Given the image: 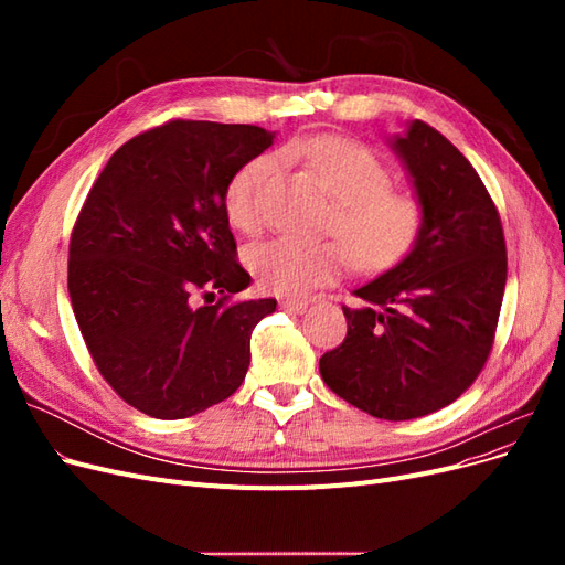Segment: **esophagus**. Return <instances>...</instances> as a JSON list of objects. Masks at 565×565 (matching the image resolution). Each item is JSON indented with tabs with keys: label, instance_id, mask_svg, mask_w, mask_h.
I'll list each match as a JSON object with an SVG mask.
<instances>
[{
	"label": "esophagus",
	"instance_id": "esophagus-1",
	"mask_svg": "<svg viewBox=\"0 0 565 565\" xmlns=\"http://www.w3.org/2000/svg\"><path fill=\"white\" fill-rule=\"evenodd\" d=\"M280 309L282 311H287V313H303L306 309H309V301H303V299H282L280 301Z\"/></svg>",
	"mask_w": 565,
	"mask_h": 565
}]
</instances>
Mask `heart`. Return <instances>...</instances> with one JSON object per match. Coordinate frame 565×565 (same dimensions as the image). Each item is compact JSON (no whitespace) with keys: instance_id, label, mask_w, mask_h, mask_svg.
<instances>
[{"instance_id":"b5f03b06","label":"heart","mask_w":565,"mask_h":565,"mask_svg":"<svg viewBox=\"0 0 565 565\" xmlns=\"http://www.w3.org/2000/svg\"><path fill=\"white\" fill-rule=\"evenodd\" d=\"M309 162L337 198L328 231L337 241L311 243L278 235L247 252L256 285L278 297H299L334 282L349 266V256L363 273H380L401 264L415 249L422 233V207L409 195L391 191L393 177L374 152L339 136H318L292 148ZM276 167L273 156H256L226 185L228 224L243 233L264 226L262 188Z\"/></svg>"}]
</instances>
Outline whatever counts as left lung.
<instances>
[{
    "mask_svg": "<svg viewBox=\"0 0 565 565\" xmlns=\"http://www.w3.org/2000/svg\"><path fill=\"white\" fill-rule=\"evenodd\" d=\"M422 207L415 249L355 289L347 339L320 358V377L363 413L403 422L450 405L492 351L507 285L498 207L471 162L434 127L393 139Z\"/></svg>",
    "mask_w": 565,
    "mask_h": 565,
    "instance_id": "8db88e82",
    "label": "left lung"
}]
</instances>
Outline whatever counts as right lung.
Returning <instances> with one entry per match:
<instances>
[{
  "mask_svg": "<svg viewBox=\"0 0 565 565\" xmlns=\"http://www.w3.org/2000/svg\"><path fill=\"white\" fill-rule=\"evenodd\" d=\"M273 136L172 119L117 148L84 200L67 292L100 377L143 415H198L245 380L252 330L276 299L228 301L252 278L237 264L224 193Z\"/></svg>",
  "mask_w": 565,
  "mask_h": 565,
  "instance_id": "add662e5",
  "label": "right lung"
}]
</instances>
